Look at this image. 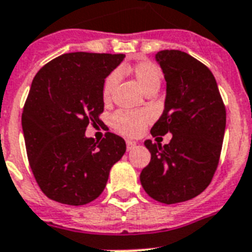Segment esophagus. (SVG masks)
<instances>
[{
	"mask_svg": "<svg viewBox=\"0 0 252 252\" xmlns=\"http://www.w3.org/2000/svg\"><path fill=\"white\" fill-rule=\"evenodd\" d=\"M137 145V142L136 141H132V140H126V150L129 151V150H132L133 147L136 146Z\"/></svg>",
	"mask_w": 252,
	"mask_h": 252,
	"instance_id": "obj_1",
	"label": "esophagus"
}]
</instances>
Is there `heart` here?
Segmentation results:
<instances>
[{"mask_svg":"<svg viewBox=\"0 0 252 252\" xmlns=\"http://www.w3.org/2000/svg\"><path fill=\"white\" fill-rule=\"evenodd\" d=\"M132 71L138 84L145 92L150 91V89H159L161 83V71L155 63L149 62V61L137 63ZM118 80H119V71H112L105 79L103 88H102V95H103L105 101L110 99ZM150 119V114L146 111L120 110V111L112 114L111 126L116 132L122 133L124 136H137L144 130Z\"/></svg>","mask_w":252,"mask_h":252,"instance_id":"obj_1","label":"heart"}]
</instances>
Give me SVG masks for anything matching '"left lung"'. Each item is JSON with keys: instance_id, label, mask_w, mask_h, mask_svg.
I'll use <instances>...</instances> for the list:
<instances>
[{"instance_id": "obj_1", "label": "left lung", "mask_w": 252, "mask_h": 252, "mask_svg": "<svg viewBox=\"0 0 252 252\" xmlns=\"http://www.w3.org/2000/svg\"><path fill=\"white\" fill-rule=\"evenodd\" d=\"M167 81L164 111L151 128L153 137L172 133L169 144L145 141L150 163L140 175L153 199L173 204L199 195L218 168L226 111L212 72L180 50L155 55Z\"/></svg>"}]
</instances>
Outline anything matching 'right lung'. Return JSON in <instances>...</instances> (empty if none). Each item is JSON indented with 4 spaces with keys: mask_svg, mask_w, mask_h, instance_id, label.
Returning a JSON list of instances; mask_svg holds the SVG:
<instances>
[{
    "mask_svg": "<svg viewBox=\"0 0 252 252\" xmlns=\"http://www.w3.org/2000/svg\"><path fill=\"white\" fill-rule=\"evenodd\" d=\"M124 54L67 53L36 73L22 114L27 157L36 183L50 199L83 206L105 189L110 169L126 153V141L107 132L88 138L101 123L102 88Z\"/></svg>",
    "mask_w": 252,
    "mask_h": 252,
    "instance_id": "1",
    "label": "right lung"
}]
</instances>
